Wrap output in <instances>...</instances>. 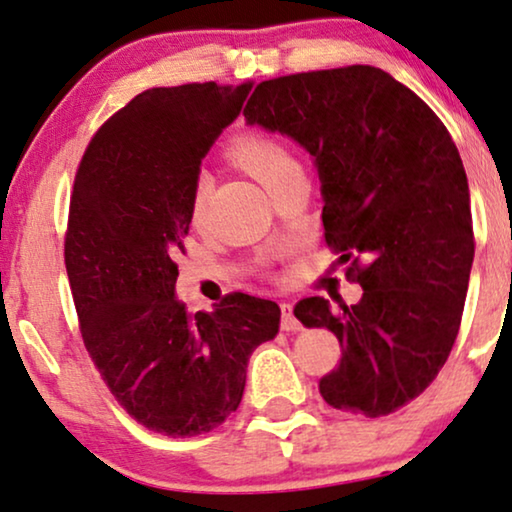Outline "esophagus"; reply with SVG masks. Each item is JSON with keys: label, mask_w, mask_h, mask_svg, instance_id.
<instances>
[{"label": "esophagus", "mask_w": 512, "mask_h": 512, "mask_svg": "<svg viewBox=\"0 0 512 512\" xmlns=\"http://www.w3.org/2000/svg\"><path fill=\"white\" fill-rule=\"evenodd\" d=\"M281 313H283L281 327H283L285 332H299V330H302V325H299V320L295 318V313H292V304L283 302L281 304Z\"/></svg>", "instance_id": "esophagus-1"}]
</instances>
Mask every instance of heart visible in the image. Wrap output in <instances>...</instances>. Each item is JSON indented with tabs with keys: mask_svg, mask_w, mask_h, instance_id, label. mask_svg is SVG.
Segmentation results:
<instances>
[{
	"mask_svg": "<svg viewBox=\"0 0 512 512\" xmlns=\"http://www.w3.org/2000/svg\"><path fill=\"white\" fill-rule=\"evenodd\" d=\"M234 159L241 163V166L257 177L264 187L276 185L281 177H285L292 170H297V161L288 149H285L281 142L274 138H267V135H250V138H243L234 147ZM210 187V177L201 173L194 182L192 192V217L199 220L203 213V206H206V196Z\"/></svg>",
	"mask_w": 512,
	"mask_h": 512,
	"instance_id": "1",
	"label": "heart"
}]
</instances>
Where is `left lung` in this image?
Segmentation results:
<instances>
[{
    "label": "left lung",
    "instance_id": "1",
    "mask_svg": "<svg viewBox=\"0 0 512 512\" xmlns=\"http://www.w3.org/2000/svg\"><path fill=\"white\" fill-rule=\"evenodd\" d=\"M243 117L311 154L325 241L342 262H365L358 304L295 306L299 323L342 344L320 395L386 417L438 377L461 325L475 243L459 149L417 93L370 65L262 81Z\"/></svg>",
    "mask_w": 512,
    "mask_h": 512
}]
</instances>
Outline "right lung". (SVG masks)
<instances>
[{"mask_svg":"<svg viewBox=\"0 0 512 512\" xmlns=\"http://www.w3.org/2000/svg\"><path fill=\"white\" fill-rule=\"evenodd\" d=\"M250 88L208 81L135 95L95 133L74 180L65 267L81 337L119 405L170 438L236 412L252 351L281 327L271 299L234 292L192 316L175 295L201 161Z\"/></svg>","mask_w":512,"mask_h":512,"instance_id":"1","label":"right lung"}]
</instances>
